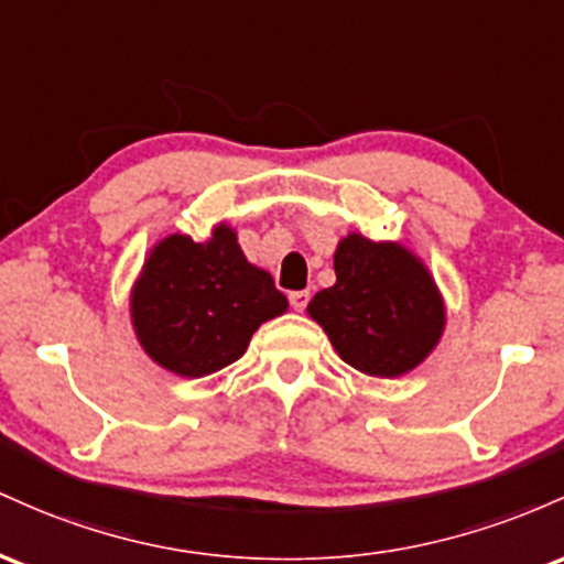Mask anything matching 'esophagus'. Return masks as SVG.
<instances>
[{"mask_svg":"<svg viewBox=\"0 0 564 564\" xmlns=\"http://www.w3.org/2000/svg\"><path fill=\"white\" fill-rule=\"evenodd\" d=\"M288 299H290V306H293L295 312H303V308L308 306V299H312V293H308V290H293Z\"/></svg>","mask_w":564,"mask_h":564,"instance_id":"34e87169","label":"esophagus"}]
</instances>
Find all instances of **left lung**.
<instances>
[{
  "label": "left lung",
  "instance_id": "obj_1",
  "mask_svg": "<svg viewBox=\"0 0 564 564\" xmlns=\"http://www.w3.org/2000/svg\"><path fill=\"white\" fill-rule=\"evenodd\" d=\"M333 263L335 284L314 295L308 314L340 359L381 378L421 365L440 340L445 306L419 258L400 245L349 234Z\"/></svg>",
  "mask_w": 564,
  "mask_h": 564
}]
</instances>
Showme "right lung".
<instances>
[{
	"instance_id": "add662e5",
	"label": "right lung",
	"mask_w": 564,
	"mask_h": 564,
	"mask_svg": "<svg viewBox=\"0 0 564 564\" xmlns=\"http://www.w3.org/2000/svg\"><path fill=\"white\" fill-rule=\"evenodd\" d=\"M284 308L271 274L248 263L237 234L218 226L210 242L173 234L156 245L132 293V325L154 362L202 378L237 362L261 322Z\"/></svg>"
}]
</instances>
